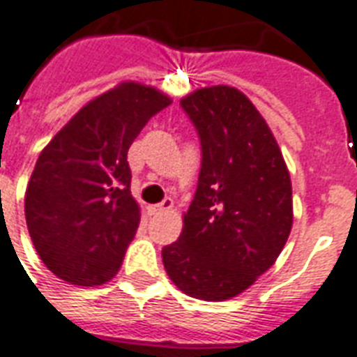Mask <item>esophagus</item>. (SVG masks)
Returning <instances> with one entry per match:
<instances>
[{
	"instance_id": "1",
	"label": "esophagus",
	"mask_w": 357,
	"mask_h": 357,
	"mask_svg": "<svg viewBox=\"0 0 357 357\" xmlns=\"http://www.w3.org/2000/svg\"><path fill=\"white\" fill-rule=\"evenodd\" d=\"M174 207V200L172 198H165L161 204H157V206H151L150 207V213L151 215H161V213H167L170 211Z\"/></svg>"
}]
</instances>
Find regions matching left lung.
<instances>
[{"label": "left lung", "mask_w": 357, "mask_h": 357, "mask_svg": "<svg viewBox=\"0 0 357 357\" xmlns=\"http://www.w3.org/2000/svg\"><path fill=\"white\" fill-rule=\"evenodd\" d=\"M200 135L202 168L183 231L162 248L174 285L222 302L276 263L293 228V187L282 150L255 105L235 86L181 98Z\"/></svg>", "instance_id": "left-lung-1"}]
</instances>
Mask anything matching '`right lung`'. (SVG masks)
Listing matches in <instances>:
<instances>
[{
  "label": "right lung",
  "mask_w": 357,
  "mask_h": 357,
  "mask_svg": "<svg viewBox=\"0 0 357 357\" xmlns=\"http://www.w3.org/2000/svg\"><path fill=\"white\" fill-rule=\"evenodd\" d=\"M172 100L123 81L81 107L40 151L25 190V222L42 263L72 285L116 276L140 222L128 150Z\"/></svg>",
  "instance_id": "right-lung-1"
}]
</instances>
